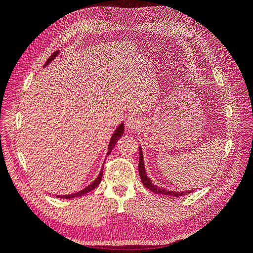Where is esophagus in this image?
<instances>
[{
  "mask_svg": "<svg viewBox=\"0 0 253 253\" xmlns=\"http://www.w3.org/2000/svg\"><path fill=\"white\" fill-rule=\"evenodd\" d=\"M141 125V121L140 119L136 116L135 114H129L127 118H126V126L128 128V129H137L139 128Z\"/></svg>",
  "mask_w": 253,
  "mask_h": 253,
  "instance_id": "obj_1",
  "label": "esophagus"
}]
</instances>
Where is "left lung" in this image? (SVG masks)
I'll return each instance as SVG.
<instances>
[{"mask_svg":"<svg viewBox=\"0 0 253 253\" xmlns=\"http://www.w3.org/2000/svg\"><path fill=\"white\" fill-rule=\"evenodd\" d=\"M138 171H139V175H140V179L143 183V186L151 190L153 193L156 194H163V195H167V196H175V197H179L185 195L187 193H191L193 192L194 190L192 191H182V192H174V191H168L166 189H163L160 187H157L156 185H153L152 181L150 180V178L145 174V170H144V165H143V158H142V151L141 148H139V165H138Z\"/></svg>","mask_w":253,"mask_h":253,"instance_id":"1","label":"left lung"}]
</instances>
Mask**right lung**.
<instances>
[{
  "label": "right lung",
  "instance_id": "obj_1",
  "mask_svg": "<svg viewBox=\"0 0 253 253\" xmlns=\"http://www.w3.org/2000/svg\"><path fill=\"white\" fill-rule=\"evenodd\" d=\"M58 53H59V51H58V50L53 52L52 55L47 59V61H46V63H45V65L48 64V63L50 62V61L58 55ZM124 127H125L124 124H121V125L117 127L116 131L114 132V134H113V136H112V138H111V140H110L109 149H108V154H106V156H109V155H110V153H111V151L114 149L115 144L117 143L118 139H119L120 137L122 136V134H124ZM102 174H103V168L101 169L100 173H99L98 177H97L93 182H91L89 186H87L85 189H83V190L79 191V192H77V193H74V194H71V195H58L57 197H60V198H73V197H79V196H82V195H84V194H86V193L90 192L91 190H94V189L99 185V183H100L101 178H102Z\"/></svg>",
  "mask_w": 253,
  "mask_h": 253
}]
</instances>
